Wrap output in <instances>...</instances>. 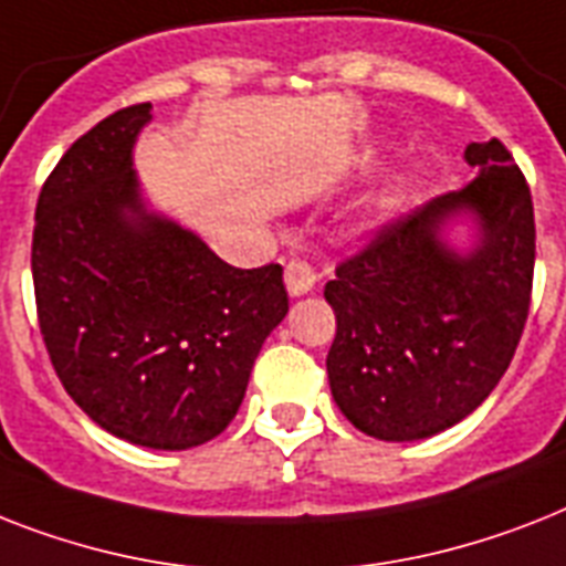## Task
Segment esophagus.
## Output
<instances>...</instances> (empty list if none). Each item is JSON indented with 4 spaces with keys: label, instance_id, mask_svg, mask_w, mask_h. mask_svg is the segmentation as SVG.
I'll list each match as a JSON object with an SVG mask.
<instances>
[{
    "label": "esophagus",
    "instance_id": "34e87169",
    "mask_svg": "<svg viewBox=\"0 0 566 566\" xmlns=\"http://www.w3.org/2000/svg\"><path fill=\"white\" fill-rule=\"evenodd\" d=\"M284 284H287V293H291V296H305L307 291H314L316 284L314 268L302 259L287 261V268H284Z\"/></svg>",
    "mask_w": 566,
    "mask_h": 566
}]
</instances>
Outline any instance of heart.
<instances>
[{
    "label": "heart",
    "instance_id": "heart-1",
    "mask_svg": "<svg viewBox=\"0 0 566 566\" xmlns=\"http://www.w3.org/2000/svg\"><path fill=\"white\" fill-rule=\"evenodd\" d=\"M401 197H403V179L398 182H389L384 186L375 197H369L360 209V218H357L355 229L357 232H371V229L384 227L387 220L395 218V211L401 206Z\"/></svg>",
    "mask_w": 566,
    "mask_h": 566
}]
</instances>
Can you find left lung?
<instances>
[{"instance_id":"1","label":"left lung","mask_w":566,"mask_h":566,"mask_svg":"<svg viewBox=\"0 0 566 566\" xmlns=\"http://www.w3.org/2000/svg\"><path fill=\"white\" fill-rule=\"evenodd\" d=\"M476 177L378 232L337 268L325 298L337 316L328 384L366 436L416 442L459 424L506 375L530 314L535 211L500 139L471 142ZM475 220V243L443 229Z\"/></svg>"}]
</instances>
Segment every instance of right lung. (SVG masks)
Returning <instances> with one entry per match:
<instances>
[{
    "instance_id": "obj_1",
    "label": "right lung",
    "mask_w": 566,
    "mask_h": 566,
    "mask_svg": "<svg viewBox=\"0 0 566 566\" xmlns=\"http://www.w3.org/2000/svg\"><path fill=\"white\" fill-rule=\"evenodd\" d=\"M150 104L63 154L36 200L31 273L60 384L107 433L186 450L227 430L287 314L282 268L238 270L148 209L133 148Z\"/></svg>"
}]
</instances>
